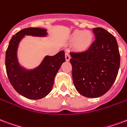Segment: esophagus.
Here are the masks:
<instances>
[{"label":"esophagus","instance_id":"obj_1","mask_svg":"<svg viewBox=\"0 0 127 127\" xmlns=\"http://www.w3.org/2000/svg\"><path fill=\"white\" fill-rule=\"evenodd\" d=\"M65 59H66V61H68L71 59V56H70V54L68 53V52H66L65 53Z\"/></svg>","mask_w":127,"mask_h":127}]
</instances>
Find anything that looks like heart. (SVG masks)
Instances as JSON below:
<instances>
[{
	"label": "heart",
	"mask_w": 127,
	"mask_h": 127,
	"mask_svg": "<svg viewBox=\"0 0 127 127\" xmlns=\"http://www.w3.org/2000/svg\"><path fill=\"white\" fill-rule=\"evenodd\" d=\"M71 41L77 43V46L81 50L87 49L93 41V35L89 31L77 30L74 32L71 35Z\"/></svg>",
	"instance_id": "b5f03b06"
}]
</instances>
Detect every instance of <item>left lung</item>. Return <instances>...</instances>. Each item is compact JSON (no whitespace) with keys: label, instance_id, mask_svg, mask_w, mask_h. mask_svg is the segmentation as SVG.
Returning a JSON list of instances; mask_svg holds the SVG:
<instances>
[{"label":"left lung","instance_id":"left-lung-1","mask_svg":"<svg viewBox=\"0 0 127 127\" xmlns=\"http://www.w3.org/2000/svg\"><path fill=\"white\" fill-rule=\"evenodd\" d=\"M95 40L85 51L70 52L72 76L76 90L87 97L108 91L119 73L121 56L115 37L102 28L94 29Z\"/></svg>","mask_w":127,"mask_h":127}]
</instances>
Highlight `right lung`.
Here are the masks:
<instances>
[{
	"instance_id": "right-lung-1",
	"label": "right lung",
	"mask_w": 127,
	"mask_h": 127,
	"mask_svg": "<svg viewBox=\"0 0 127 127\" xmlns=\"http://www.w3.org/2000/svg\"><path fill=\"white\" fill-rule=\"evenodd\" d=\"M46 33V30L42 28H25L12 37L6 50L5 66L8 80L19 94L29 99H41L50 92L56 74L65 61L64 52L61 51L54 56H46L33 71H25L19 66L17 50L20 40L25 35L44 36Z\"/></svg>"
}]
</instances>
